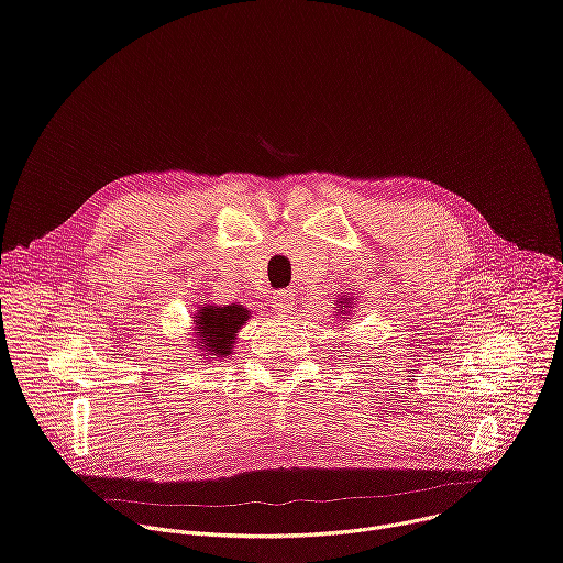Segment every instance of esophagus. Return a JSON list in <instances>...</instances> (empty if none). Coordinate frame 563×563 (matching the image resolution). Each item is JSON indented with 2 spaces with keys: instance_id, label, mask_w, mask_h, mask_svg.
Masks as SVG:
<instances>
[{
  "instance_id": "obj_1",
  "label": "esophagus",
  "mask_w": 563,
  "mask_h": 563,
  "mask_svg": "<svg viewBox=\"0 0 563 563\" xmlns=\"http://www.w3.org/2000/svg\"><path fill=\"white\" fill-rule=\"evenodd\" d=\"M294 300H296V296L291 294V289L287 291H278L276 294V300H274V309L278 311V313H289L291 311V307H294Z\"/></svg>"
}]
</instances>
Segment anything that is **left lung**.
<instances>
[{
    "mask_svg": "<svg viewBox=\"0 0 563 563\" xmlns=\"http://www.w3.org/2000/svg\"><path fill=\"white\" fill-rule=\"evenodd\" d=\"M336 302H339V309H336V313H334V316H339V318H347V316H350V311H352V298H339Z\"/></svg>",
    "mask_w": 563,
    "mask_h": 563,
    "instance_id": "8db88e82",
    "label": "left lung"
}]
</instances>
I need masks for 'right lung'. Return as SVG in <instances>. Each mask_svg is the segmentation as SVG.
Here are the masks:
<instances>
[{
  "label": "right lung",
  "mask_w": 563,
  "mask_h": 563,
  "mask_svg": "<svg viewBox=\"0 0 563 563\" xmlns=\"http://www.w3.org/2000/svg\"><path fill=\"white\" fill-rule=\"evenodd\" d=\"M252 311L243 305H205L194 313V341L202 352L216 358H227L233 350L238 330L250 320Z\"/></svg>",
  "instance_id": "obj_1"
}]
</instances>
